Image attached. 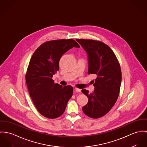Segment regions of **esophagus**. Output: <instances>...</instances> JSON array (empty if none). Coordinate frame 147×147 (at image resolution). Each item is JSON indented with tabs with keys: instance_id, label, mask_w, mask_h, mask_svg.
<instances>
[{
	"instance_id": "esophagus-1",
	"label": "esophagus",
	"mask_w": 147,
	"mask_h": 147,
	"mask_svg": "<svg viewBox=\"0 0 147 147\" xmlns=\"http://www.w3.org/2000/svg\"><path fill=\"white\" fill-rule=\"evenodd\" d=\"M75 90H76V91H77V92H81V90L80 89V88H75Z\"/></svg>"
}]
</instances>
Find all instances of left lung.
<instances>
[{"label": "left lung", "mask_w": 147, "mask_h": 147, "mask_svg": "<svg viewBox=\"0 0 147 147\" xmlns=\"http://www.w3.org/2000/svg\"><path fill=\"white\" fill-rule=\"evenodd\" d=\"M77 41L88 55V74L96 77L91 81L95 87L92 93L86 89L81 90L88 98L82 110L89 117L98 118L111 111L118 98L122 80L121 67L114 52L103 42L84 39Z\"/></svg>", "instance_id": "left-lung-1"}]
</instances>
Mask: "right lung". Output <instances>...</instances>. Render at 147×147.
Wrapping results in <instances>:
<instances>
[{"mask_svg":"<svg viewBox=\"0 0 147 147\" xmlns=\"http://www.w3.org/2000/svg\"><path fill=\"white\" fill-rule=\"evenodd\" d=\"M80 47L74 39H58L41 45L33 53L25 79L30 96L38 111L48 118H56L64 113L73 88L63 87L52 80L59 70V61L69 49Z\"/></svg>","mask_w":147,"mask_h":147,"instance_id":"1","label":"right lung"}]
</instances>
